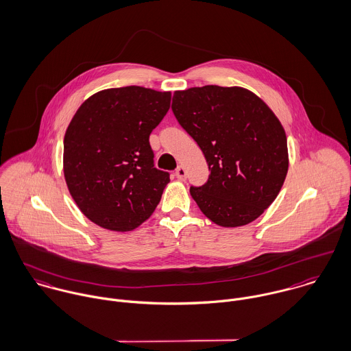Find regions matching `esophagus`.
<instances>
[{"instance_id": "obj_1", "label": "esophagus", "mask_w": 351, "mask_h": 351, "mask_svg": "<svg viewBox=\"0 0 351 351\" xmlns=\"http://www.w3.org/2000/svg\"><path fill=\"white\" fill-rule=\"evenodd\" d=\"M175 176H176L179 180H186L187 172H186V169H184L183 167H178L176 171H175Z\"/></svg>"}]
</instances>
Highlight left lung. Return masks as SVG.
Masks as SVG:
<instances>
[{
  "label": "left lung",
  "instance_id": "left-lung-1",
  "mask_svg": "<svg viewBox=\"0 0 351 351\" xmlns=\"http://www.w3.org/2000/svg\"><path fill=\"white\" fill-rule=\"evenodd\" d=\"M172 111L210 169L204 186L190 189L201 211L223 228L263 214L289 168L286 134L270 107L245 88L205 85L176 90Z\"/></svg>",
  "mask_w": 351,
  "mask_h": 351
}]
</instances>
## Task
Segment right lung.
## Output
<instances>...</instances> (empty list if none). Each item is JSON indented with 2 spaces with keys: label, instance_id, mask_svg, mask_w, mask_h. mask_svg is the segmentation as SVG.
<instances>
[{
  "label": "right lung",
  "instance_id": "1",
  "mask_svg": "<svg viewBox=\"0 0 351 351\" xmlns=\"http://www.w3.org/2000/svg\"><path fill=\"white\" fill-rule=\"evenodd\" d=\"M171 92L143 86L100 90L77 110L64 138V175L78 209L96 225L129 232L158 205L169 173L154 168L149 136Z\"/></svg>",
  "mask_w": 351,
  "mask_h": 351
}]
</instances>
